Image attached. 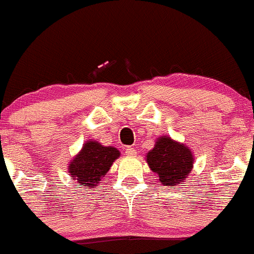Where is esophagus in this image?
I'll return each mask as SVG.
<instances>
[{"instance_id":"esophagus-1","label":"esophagus","mask_w":254,"mask_h":254,"mask_svg":"<svg viewBox=\"0 0 254 254\" xmlns=\"http://www.w3.org/2000/svg\"><path fill=\"white\" fill-rule=\"evenodd\" d=\"M135 154H137V150H135L134 148H132V146H129V148H126V155L127 156H134Z\"/></svg>"}]
</instances>
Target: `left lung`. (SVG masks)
Here are the masks:
<instances>
[{
  "label": "left lung",
  "instance_id": "8db88e82",
  "mask_svg": "<svg viewBox=\"0 0 254 254\" xmlns=\"http://www.w3.org/2000/svg\"><path fill=\"white\" fill-rule=\"evenodd\" d=\"M193 155L184 144L174 142L169 137H161L146 155L149 167L158 175L164 186L180 185L187 179L193 166Z\"/></svg>",
  "mask_w": 254,
  "mask_h": 254
}]
</instances>
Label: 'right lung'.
Wrapping results in <instances>:
<instances>
[{
    "label": "right lung",
    "instance_id": "add662e5",
    "mask_svg": "<svg viewBox=\"0 0 254 254\" xmlns=\"http://www.w3.org/2000/svg\"><path fill=\"white\" fill-rule=\"evenodd\" d=\"M120 156V151L112 146L89 140L82 151L70 161L68 172L78 184L94 188L108 174L112 163Z\"/></svg>",
    "mask_w": 254,
    "mask_h": 254
}]
</instances>
